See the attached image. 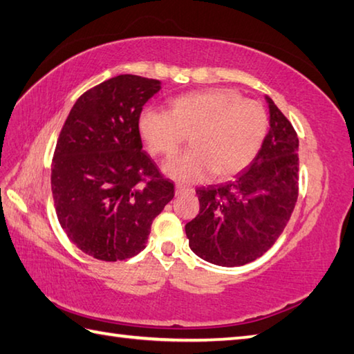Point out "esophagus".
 <instances>
[{"mask_svg":"<svg viewBox=\"0 0 354 354\" xmlns=\"http://www.w3.org/2000/svg\"><path fill=\"white\" fill-rule=\"evenodd\" d=\"M175 193L179 196V194H184V193H193V189H189V187H184V185H176Z\"/></svg>","mask_w":354,"mask_h":354,"instance_id":"obj_1","label":"esophagus"}]
</instances>
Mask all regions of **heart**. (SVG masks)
<instances>
[{"label":"heart","instance_id":"heart-1","mask_svg":"<svg viewBox=\"0 0 354 354\" xmlns=\"http://www.w3.org/2000/svg\"><path fill=\"white\" fill-rule=\"evenodd\" d=\"M268 127L260 103L225 88L176 97L169 112L146 108L138 117L140 137L155 156H173L190 137L193 149L164 164L165 175L178 183L237 175L259 153Z\"/></svg>","mask_w":354,"mask_h":354}]
</instances>
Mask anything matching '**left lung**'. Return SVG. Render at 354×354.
Returning <instances> with one entry per match:
<instances>
[{"instance_id": "left-lung-1", "label": "left lung", "mask_w": 354, "mask_h": 354, "mask_svg": "<svg viewBox=\"0 0 354 354\" xmlns=\"http://www.w3.org/2000/svg\"><path fill=\"white\" fill-rule=\"evenodd\" d=\"M269 132L252 162L234 181L196 190L199 214L185 225L192 251L217 266L261 257L288 225L298 199V137L277 104Z\"/></svg>"}]
</instances>
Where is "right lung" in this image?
<instances>
[{
    "label": "right lung",
    "instance_id": "obj_1",
    "mask_svg": "<svg viewBox=\"0 0 354 354\" xmlns=\"http://www.w3.org/2000/svg\"><path fill=\"white\" fill-rule=\"evenodd\" d=\"M161 82L120 74L82 94L66 117L51 164V192L65 234L97 260L146 248L155 217L175 196L142 150L138 117Z\"/></svg>",
    "mask_w": 354,
    "mask_h": 354
}]
</instances>
